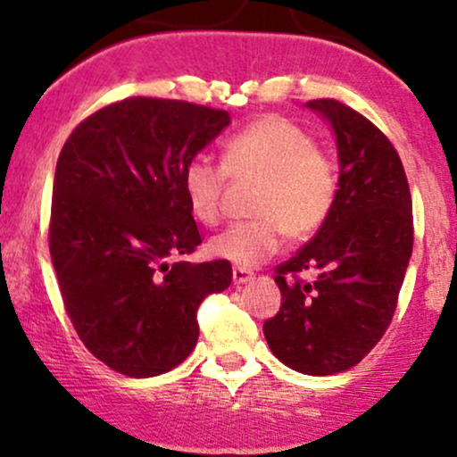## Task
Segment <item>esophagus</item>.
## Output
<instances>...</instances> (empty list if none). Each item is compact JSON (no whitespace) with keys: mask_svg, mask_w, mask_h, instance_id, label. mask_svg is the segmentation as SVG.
I'll return each instance as SVG.
<instances>
[{"mask_svg":"<svg viewBox=\"0 0 457 457\" xmlns=\"http://www.w3.org/2000/svg\"><path fill=\"white\" fill-rule=\"evenodd\" d=\"M232 279H234V286H243V283L253 279V272H249L246 269H234Z\"/></svg>","mask_w":457,"mask_h":457,"instance_id":"1","label":"esophagus"}]
</instances>
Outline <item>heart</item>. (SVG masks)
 <instances>
[{"instance_id":"b5f03b06","label":"heart","mask_w":457,"mask_h":457,"mask_svg":"<svg viewBox=\"0 0 457 457\" xmlns=\"http://www.w3.org/2000/svg\"><path fill=\"white\" fill-rule=\"evenodd\" d=\"M229 178H262L255 219L234 223L208 245L214 258L238 269H255L281 249L286 234L305 240L327 223L337 199V165L316 139L290 120L266 115L234 133L223 145V162L197 154L185 165L182 187L191 212L204 225L225 214Z\"/></svg>"}]
</instances>
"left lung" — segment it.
Segmentation results:
<instances>
[{"instance_id":"left-lung-1","label":"left lung","mask_w":457,"mask_h":457,"mask_svg":"<svg viewBox=\"0 0 457 457\" xmlns=\"http://www.w3.org/2000/svg\"><path fill=\"white\" fill-rule=\"evenodd\" d=\"M309 109L335 130L337 199L327 223L275 269L281 307L264 322L272 354L292 370L330 376L380 342L412 253V199L400 154L365 115L335 98ZM318 270L316 282L300 275Z\"/></svg>"}]
</instances>
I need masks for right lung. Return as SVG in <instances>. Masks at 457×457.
<instances>
[{"mask_svg": "<svg viewBox=\"0 0 457 457\" xmlns=\"http://www.w3.org/2000/svg\"><path fill=\"white\" fill-rule=\"evenodd\" d=\"M229 113L130 96L87 115L60 152L49 251L62 301L86 348L130 378L180 365L197 309L232 283L228 260L191 264L202 245L182 171Z\"/></svg>", "mask_w": 457, "mask_h": 457, "instance_id": "obj_1", "label": "right lung"}]
</instances>
